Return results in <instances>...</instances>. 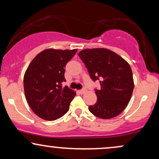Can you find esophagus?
Masks as SVG:
<instances>
[{"label":"esophagus","instance_id":"34e87169","mask_svg":"<svg viewBox=\"0 0 159 159\" xmlns=\"http://www.w3.org/2000/svg\"><path fill=\"white\" fill-rule=\"evenodd\" d=\"M85 92H86V89H82V90H79V93L81 94H84Z\"/></svg>","mask_w":159,"mask_h":159}]
</instances>
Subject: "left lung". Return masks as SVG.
I'll return each mask as SVG.
<instances>
[{
	"mask_svg": "<svg viewBox=\"0 0 159 159\" xmlns=\"http://www.w3.org/2000/svg\"><path fill=\"white\" fill-rule=\"evenodd\" d=\"M91 79L98 81L100 89H95L97 102L89 111L101 119L118 116L132 97L134 81L132 69L123 58L106 48L84 49L78 53Z\"/></svg>",
	"mask_w": 159,
	"mask_h": 159,
	"instance_id": "obj_1",
	"label": "left lung"
}]
</instances>
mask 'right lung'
<instances>
[{"mask_svg": "<svg viewBox=\"0 0 159 159\" xmlns=\"http://www.w3.org/2000/svg\"><path fill=\"white\" fill-rule=\"evenodd\" d=\"M77 49H46L37 54L24 76L25 97L30 108L40 118L55 120L69 109L75 92L63 87L66 65Z\"/></svg>", "mask_w": 159, "mask_h": 159, "instance_id": "add662e5", "label": "right lung"}]
</instances>
